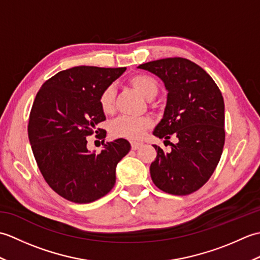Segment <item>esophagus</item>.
Returning a JSON list of instances; mask_svg holds the SVG:
<instances>
[{"label": "esophagus", "instance_id": "34e87169", "mask_svg": "<svg viewBox=\"0 0 260 260\" xmlns=\"http://www.w3.org/2000/svg\"><path fill=\"white\" fill-rule=\"evenodd\" d=\"M131 145H132V150H137V148H140L143 145V143L131 142Z\"/></svg>", "mask_w": 260, "mask_h": 260}]
</instances>
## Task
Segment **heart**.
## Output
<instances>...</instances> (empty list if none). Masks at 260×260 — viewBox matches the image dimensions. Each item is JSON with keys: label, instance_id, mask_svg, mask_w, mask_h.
I'll list each match as a JSON object with an SVG mask.
<instances>
[{"label": "heart", "instance_id": "b5f03b06", "mask_svg": "<svg viewBox=\"0 0 260 260\" xmlns=\"http://www.w3.org/2000/svg\"><path fill=\"white\" fill-rule=\"evenodd\" d=\"M128 85L139 91L146 99H153L157 95L158 85L153 77L137 74L129 77ZM99 107L105 115H112L115 112V90L113 87H107L101 92L98 98ZM150 117H128L123 116L114 120L110 125V133L115 137L128 140H141L146 131L152 126Z\"/></svg>", "mask_w": 260, "mask_h": 260}]
</instances>
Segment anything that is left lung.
Listing matches in <instances>:
<instances>
[{"label": "left lung", "instance_id": "1", "mask_svg": "<svg viewBox=\"0 0 260 260\" xmlns=\"http://www.w3.org/2000/svg\"><path fill=\"white\" fill-rule=\"evenodd\" d=\"M159 77L168 90L161 121L153 134L165 139L171 152L153 145L157 154L151 178L159 190L186 196L207 183L221 157L224 145V103L221 91L200 66L174 57L139 66ZM173 135L175 145L168 140Z\"/></svg>", "mask_w": 260, "mask_h": 260}]
</instances>
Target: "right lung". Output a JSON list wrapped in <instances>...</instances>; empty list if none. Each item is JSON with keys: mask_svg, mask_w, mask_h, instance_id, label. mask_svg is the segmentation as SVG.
Instances as JSON below:
<instances>
[{"mask_svg": "<svg viewBox=\"0 0 260 260\" xmlns=\"http://www.w3.org/2000/svg\"><path fill=\"white\" fill-rule=\"evenodd\" d=\"M125 70L79 66L59 71L37 93L27 125L31 148L46 182L66 200L89 203L115 185L116 167L131 144L118 139L96 154L88 151L86 137L106 119L99 95ZM105 132L96 137L105 139Z\"/></svg>", "mask_w": 260, "mask_h": 260, "instance_id": "1", "label": "right lung"}]
</instances>
